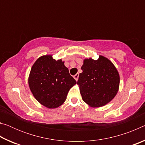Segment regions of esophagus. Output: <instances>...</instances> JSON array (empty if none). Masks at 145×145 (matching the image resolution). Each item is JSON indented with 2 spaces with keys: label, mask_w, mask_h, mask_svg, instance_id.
Here are the masks:
<instances>
[{
  "label": "esophagus",
  "mask_w": 145,
  "mask_h": 145,
  "mask_svg": "<svg viewBox=\"0 0 145 145\" xmlns=\"http://www.w3.org/2000/svg\"><path fill=\"white\" fill-rule=\"evenodd\" d=\"M78 76H79V74H78V73H77V74H75L74 76H73V77H74L75 80H77V81L78 78Z\"/></svg>",
  "instance_id": "obj_1"
}]
</instances>
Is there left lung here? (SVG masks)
<instances>
[{
	"label": "left lung",
	"instance_id": "1",
	"mask_svg": "<svg viewBox=\"0 0 145 145\" xmlns=\"http://www.w3.org/2000/svg\"><path fill=\"white\" fill-rule=\"evenodd\" d=\"M81 69L77 84L83 101L93 107L111 102L120 85L119 73L111 61L102 56L97 60L86 59Z\"/></svg>",
	"mask_w": 145,
	"mask_h": 145
}]
</instances>
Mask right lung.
Instances as JSON below:
<instances>
[{
    "label": "right lung",
    "instance_id": "1",
    "mask_svg": "<svg viewBox=\"0 0 145 145\" xmlns=\"http://www.w3.org/2000/svg\"><path fill=\"white\" fill-rule=\"evenodd\" d=\"M76 83L63 61H56L52 55L39 57L29 77V86L34 97L49 109L62 105L70 89Z\"/></svg>",
    "mask_w": 145,
    "mask_h": 145
}]
</instances>
